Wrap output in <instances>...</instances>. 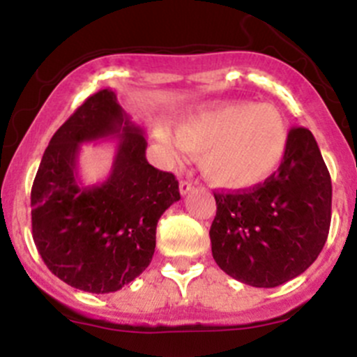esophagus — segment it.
I'll list each match as a JSON object with an SVG mask.
<instances>
[{
    "instance_id": "obj_1",
    "label": "esophagus",
    "mask_w": 357,
    "mask_h": 357,
    "mask_svg": "<svg viewBox=\"0 0 357 357\" xmlns=\"http://www.w3.org/2000/svg\"><path fill=\"white\" fill-rule=\"evenodd\" d=\"M193 188H195V186H193V183L188 181V179H183V181L179 183V192H181V195H188Z\"/></svg>"
}]
</instances>
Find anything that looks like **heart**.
I'll use <instances>...</instances> for the list:
<instances>
[{"mask_svg": "<svg viewBox=\"0 0 357 357\" xmlns=\"http://www.w3.org/2000/svg\"><path fill=\"white\" fill-rule=\"evenodd\" d=\"M176 144L165 129L155 136L169 155L179 146L200 157L205 178L222 188H250L268 179L289 146L285 121L269 103L231 102L186 114L174 126Z\"/></svg>", "mask_w": 357, "mask_h": 357, "instance_id": "1", "label": "heart"}]
</instances>
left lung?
<instances>
[{
    "label": "left lung",
    "instance_id": "left-lung-1",
    "mask_svg": "<svg viewBox=\"0 0 357 357\" xmlns=\"http://www.w3.org/2000/svg\"><path fill=\"white\" fill-rule=\"evenodd\" d=\"M214 199L212 257L250 287L273 289L302 275L328 238L332 179L305 128L290 129L285 158L262 185Z\"/></svg>",
    "mask_w": 357,
    "mask_h": 357
}]
</instances>
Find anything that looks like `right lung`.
Instances as JSON below:
<instances>
[{
    "label": "right lung",
    "instance_id": "obj_1",
    "mask_svg": "<svg viewBox=\"0 0 357 357\" xmlns=\"http://www.w3.org/2000/svg\"><path fill=\"white\" fill-rule=\"evenodd\" d=\"M117 137L109 178L84 187L80 143ZM146 139L110 89L95 93L50 139L32 183V238L50 271L74 289L117 291L155 252L157 222L181 199L178 179L146 160Z\"/></svg>",
    "mask_w": 357,
    "mask_h": 357
}]
</instances>
